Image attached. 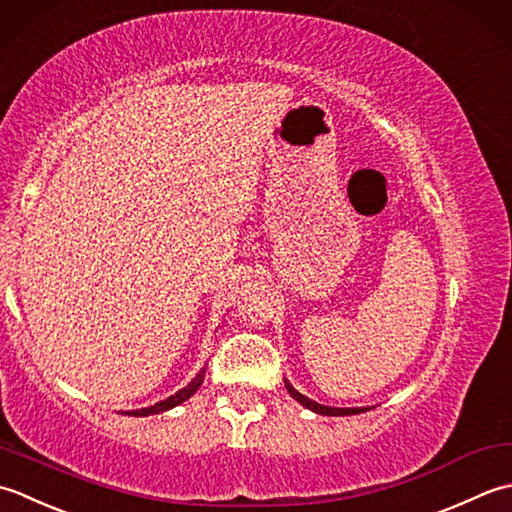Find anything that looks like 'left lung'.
Segmentation results:
<instances>
[{"instance_id": "left-lung-1", "label": "left lung", "mask_w": 512, "mask_h": 512, "mask_svg": "<svg viewBox=\"0 0 512 512\" xmlns=\"http://www.w3.org/2000/svg\"><path fill=\"white\" fill-rule=\"evenodd\" d=\"M287 391L291 393V398L298 400L302 406H307V409L316 411V413H320V415H356V413L367 411V409H331V406H322V404H318V402H314V400L305 398V395H302V393H298L294 387H291L289 382H287Z\"/></svg>"}]
</instances>
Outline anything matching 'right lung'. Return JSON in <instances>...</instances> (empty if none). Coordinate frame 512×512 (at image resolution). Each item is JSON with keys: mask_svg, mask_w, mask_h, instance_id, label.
<instances>
[{"mask_svg": "<svg viewBox=\"0 0 512 512\" xmlns=\"http://www.w3.org/2000/svg\"><path fill=\"white\" fill-rule=\"evenodd\" d=\"M203 375H205V369L196 375V378L187 384L185 389H181L179 393H174V395H170L168 400H163V402H156L154 406H148V409H139V411H130L128 415H134V417H143V415H154V413H161V411H168V409H174V406H179L181 402H185L187 398H192V395L196 393V389L201 387L203 384Z\"/></svg>", "mask_w": 512, "mask_h": 512, "instance_id": "add662e5", "label": "right lung"}]
</instances>
